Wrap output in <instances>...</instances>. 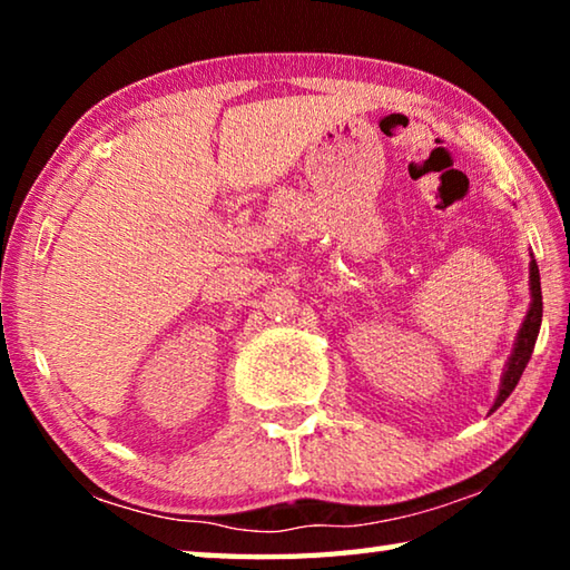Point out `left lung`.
Here are the masks:
<instances>
[{"mask_svg":"<svg viewBox=\"0 0 570 570\" xmlns=\"http://www.w3.org/2000/svg\"><path fill=\"white\" fill-rule=\"evenodd\" d=\"M528 282H530V306L525 312L523 324H520V330H518L513 352H510L508 362H505L503 377H500V387H498V397L493 402V407H490V412H495L500 404H503L510 397V392L515 390L520 374H523L530 354H533V350H535L540 322H543V294H540V274H538V264H535L533 254H530Z\"/></svg>","mask_w":570,"mask_h":570,"instance_id":"8db88e82","label":"left lung"}]
</instances>
